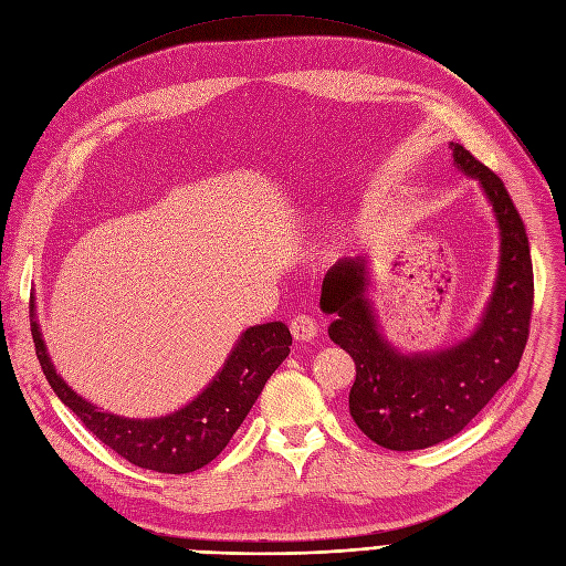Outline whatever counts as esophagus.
I'll use <instances>...</instances> for the list:
<instances>
[{
  "instance_id": "esophagus-1",
  "label": "esophagus",
  "mask_w": 566,
  "mask_h": 566,
  "mask_svg": "<svg viewBox=\"0 0 566 566\" xmlns=\"http://www.w3.org/2000/svg\"><path fill=\"white\" fill-rule=\"evenodd\" d=\"M290 332H292L294 338L302 340V343L313 340L317 336V322L311 315H297V317H292V322H290Z\"/></svg>"
}]
</instances>
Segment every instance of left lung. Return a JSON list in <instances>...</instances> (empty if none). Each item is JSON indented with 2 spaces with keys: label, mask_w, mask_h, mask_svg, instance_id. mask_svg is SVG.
<instances>
[{
  "label": "left lung",
  "mask_w": 566,
  "mask_h": 566,
  "mask_svg": "<svg viewBox=\"0 0 566 566\" xmlns=\"http://www.w3.org/2000/svg\"><path fill=\"white\" fill-rule=\"evenodd\" d=\"M453 164L474 177L500 226L493 297L474 334L440 353L400 355L378 329L366 300V262L340 260L322 281L319 306L334 313L329 338L355 359L349 415L361 433L391 451H415L453 438L516 373L530 336L534 274L525 226L502 179L459 143Z\"/></svg>",
  "instance_id": "left-lung-1"
}]
</instances>
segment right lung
Wrapping results in <instances>:
<instances>
[{"label":"right lung","mask_w":566,"mask_h":566,"mask_svg":"<svg viewBox=\"0 0 566 566\" xmlns=\"http://www.w3.org/2000/svg\"><path fill=\"white\" fill-rule=\"evenodd\" d=\"M30 311L36 357L52 391L85 423L92 436L122 459L166 474L196 472L217 459L234 430L247 419L264 382L290 355L292 345L290 329L283 322L255 325L239 336L217 378L188 406L158 419H126L113 412H101V408L77 396L60 378L48 357L34 302Z\"/></svg>","instance_id":"1"}]
</instances>
